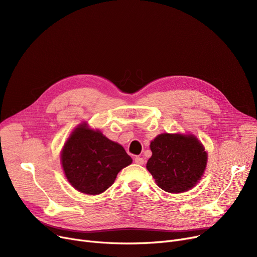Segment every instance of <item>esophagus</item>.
Wrapping results in <instances>:
<instances>
[{
	"label": "esophagus",
	"instance_id": "esophagus-1",
	"mask_svg": "<svg viewBox=\"0 0 257 257\" xmlns=\"http://www.w3.org/2000/svg\"><path fill=\"white\" fill-rule=\"evenodd\" d=\"M134 161H136V164H138V165H144V158H142V157H140V156H137L136 158H134Z\"/></svg>",
	"mask_w": 257,
	"mask_h": 257
}]
</instances>
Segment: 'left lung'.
Listing matches in <instances>:
<instances>
[{
  "label": "left lung",
  "mask_w": 257,
  "mask_h": 257,
  "mask_svg": "<svg viewBox=\"0 0 257 257\" xmlns=\"http://www.w3.org/2000/svg\"><path fill=\"white\" fill-rule=\"evenodd\" d=\"M152 156L147 163L157 185L168 193L190 191L203 175L207 153L192 134L163 133L150 145Z\"/></svg>",
  "instance_id": "8db88e82"
}]
</instances>
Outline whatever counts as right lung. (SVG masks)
I'll return each instance as SVG.
<instances>
[{
    "label": "right lung",
    "instance_id": "obj_1",
    "mask_svg": "<svg viewBox=\"0 0 257 257\" xmlns=\"http://www.w3.org/2000/svg\"><path fill=\"white\" fill-rule=\"evenodd\" d=\"M131 163L132 158L123 147L85 123L72 132L61 151L66 179L77 191L87 195L105 192L118 172Z\"/></svg>",
    "mask_w": 257,
    "mask_h": 257
}]
</instances>
